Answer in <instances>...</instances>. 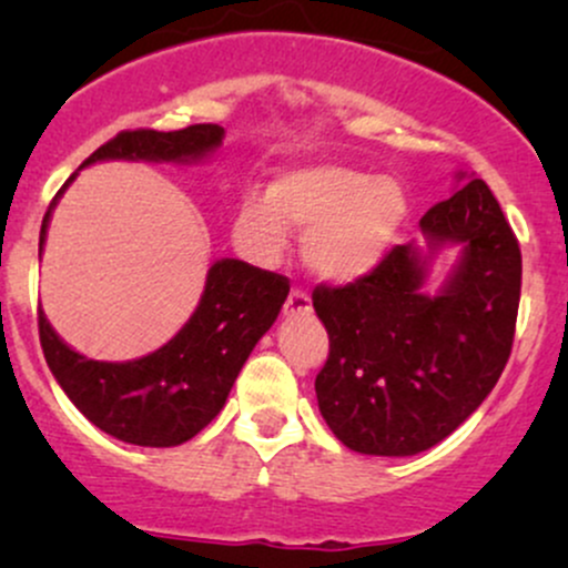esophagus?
<instances>
[{
  "instance_id": "1",
  "label": "esophagus",
  "mask_w": 568,
  "mask_h": 568,
  "mask_svg": "<svg viewBox=\"0 0 568 568\" xmlns=\"http://www.w3.org/2000/svg\"><path fill=\"white\" fill-rule=\"evenodd\" d=\"M312 304H310V296H306V291L302 288H293L288 302H285V317H298V315H310Z\"/></svg>"
}]
</instances>
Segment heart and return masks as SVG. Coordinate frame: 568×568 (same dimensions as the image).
Returning <instances> with one entry per match:
<instances>
[{
    "instance_id": "obj_1",
    "label": "heart",
    "mask_w": 568,
    "mask_h": 568,
    "mask_svg": "<svg viewBox=\"0 0 568 568\" xmlns=\"http://www.w3.org/2000/svg\"><path fill=\"white\" fill-rule=\"evenodd\" d=\"M406 213V194L393 179L344 165H306L280 173L266 200H243L232 234L247 258L272 266L288 251V230L304 232L306 272L321 283L349 285L387 258Z\"/></svg>"
}]
</instances>
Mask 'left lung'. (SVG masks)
I'll return each mask as SVG.
<instances>
[{"instance_id":"left-lung-1","label":"left lung","mask_w":568,"mask_h":568,"mask_svg":"<svg viewBox=\"0 0 568 568\" xmlns=\"http://www.w3.org/2000/svg\"><path fill=\"white\" fill-rule=\"evenodd\" d=\"M422 216L425 247L397 245L368 277L315 288L328 361L315 379L325 425L371 456H414L454 433L505 371L520 302V247L486 181L456 173ZM460 247L435 294L428 264Z\"/></svg>"}]
</instances>
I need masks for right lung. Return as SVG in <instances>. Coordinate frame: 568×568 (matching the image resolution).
<instances>
[{"mask_svg":"<svg viewBox=\"0 0 568 568\" xmlns=\"http://www.w3.org/2000/svg\"><path fill=\"white\" fill-rule=\"evenodd\" d=\"M224 141L221 125L184 130H125L95 149L82 168L95 162H175L192 165L211 158ZM77 173L50 202L39 232L48 240L53 207ZM288 280L240 258H221L207 270L197 310L171 342L125 363L90 361L71 349L39 310V342L44 361L69 400L98 429L133 446L171 448L192 440L224 408L247 355L277 321Z\"/></svg>","mask_w":568,"mask_h":568,"instance_id":"1","label":"right lung"}]
</instances>
